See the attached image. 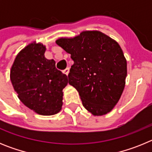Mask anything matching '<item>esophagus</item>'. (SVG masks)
Returning a JSON list of instances; mask_svg holds the SVG:
<instances>
[{
    "mask_svg": "<svg viewBox=\"0 0 152 152\" xmlns=\"http://www.w3.org/2000/svg\"><path fill=\"white\" fill-rule=\"evenodd\" d=\"M63 73L65 74V75H68V73H69V68H65V69H64V71H63Z\"/></svg>",
    "mask_w": 152,
    "mask_h": 152,
    "instance_id": "34e87169",
    "label": "esophagus"
}]
</instances>
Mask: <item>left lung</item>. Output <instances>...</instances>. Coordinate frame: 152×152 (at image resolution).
Returning <instances> with one entry per match:
<instances>
[{"instance_id": "8db88e82", "label": "left lung", "mask_w": 152, "mask_h": 152, "mask_svg": "<svg viewBox=\"0 0 152 152\" xmlns=\"http://www.w3.org/2000/svg\"><path fill=\"white\" fill-rule=\"evenodd\" d=\"M56 44L74 61L68 83L79 93L84 108L103 116L117 104L126 85L127 61L118 42L97 30L61 37Z\"/></svg>"}]
</instances>
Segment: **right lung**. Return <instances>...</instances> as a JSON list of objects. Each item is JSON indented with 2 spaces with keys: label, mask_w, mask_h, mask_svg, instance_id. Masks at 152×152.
Here are the masks:
<instances>
[{
  "label": "right lung",
  "mask_w": 152,
  "mask_h": 152,
  "mask_svg": "<svg viewBox=\"0 0 152 152\" xmlns=\"http://www.w3.org/2000/svg\"><path fill=\"white\" fill-rule=\"evenodd\" d=\"M45 45L32 42L20 51L10 69V80L24 105L42 116L58 113L63 104L66 75L56 69V61L45 57Z\"/></svg>",
  "instance_id": "obj_1"
}]
</instances>
